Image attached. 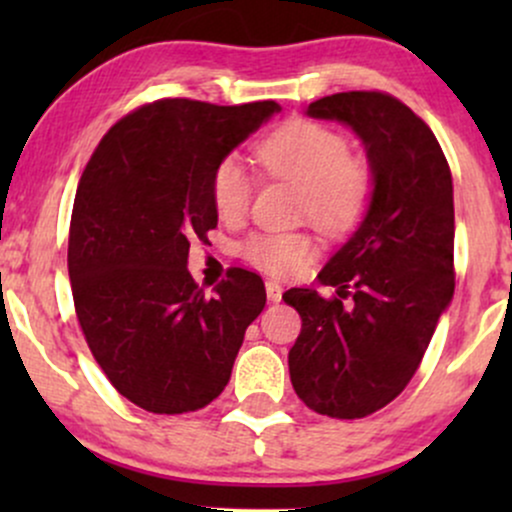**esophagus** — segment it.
Segmentation results:
<instances>
[{"label":"esophagus","mask_w":512,"mask_h":512,"mask_svg":"<svg viewBox=\"0 0 512 512\" xmlns=\"http://www.w3.org/2000/svg\"><path fill=\"white\" fill-rule=\"evenodd\" d=\"M264 286H267V298H269V301H272V303H279V301H281V293H284V289H281L279 281H272V279H269L267 284H264Z\"/></svg>","instance_id":"1"}]
</instances>
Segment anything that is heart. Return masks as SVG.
I'll return each mask as SVG.
<instances>
[{
	"label": "heart",
	"instance_id": "1",
	"mask_svg": "<svg viewBox=\"0 0 512 512\" xmlns=\"http://www.w3.org/2000/svg\"><path fill=\"white\" fill-rule=\"evenodd\" d=\"M257 161L272 175L301 187V209L325 231L339 233L361 219L370 199V168L349 156L337 129L315 120H289L257 144ZM252 182L238 158L219 161L211 173V202L223 221H238L248 211ZM245 260L269 274H293L313 255L303 233H257L245 240Z\"/></svg>",
	"mask_w": 512,
	"mask_h": 512
}]
</instances>
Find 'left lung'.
<instances>
[{"label": "left lung", "instance_id": "8db88e82", "mask_svg": "<svg viewBox=\"0 0 512 512\" xmlns=\"http://www.w3.org/2000/svg\"><path fill=\"white\" fill-rule=\"evenodd\" d=\"M305 113L354 129L373 192L363 221L317 274L337 296L284 293L303 320L289 373L305 407L363 419L414 378L455 293L452 175L426 122L387 93H334Z\"/></svg>", "mask_w": 512, "mask_h": 512}]
</instances>
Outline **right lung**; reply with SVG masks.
<instances>
[{"mask_svg": "<svg viewBox=\"0 0 512 512\" xmlns=\"http://www.w3.org/2000/svg\"><path fill=\"white\" fill-rule=\"evenodd\" d=\"M279 110L156 101L110 127L81 175L67 252L76 317L98 366L137 407L197 411L231 380L264 284L236 267L207 296L187 255L219 221L214 168Z\"/></svg>", "mask_w": 512, "mask_h": 512, "instance_id": "1", "label": "right lung"}]
</instances>
